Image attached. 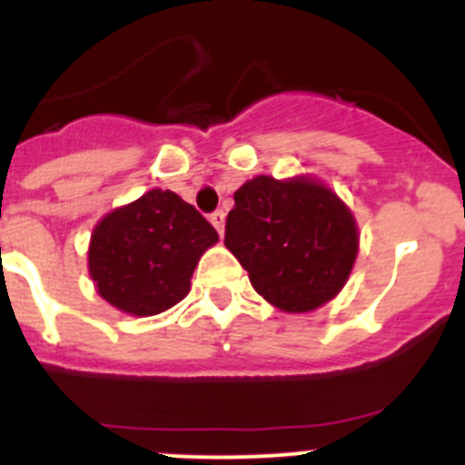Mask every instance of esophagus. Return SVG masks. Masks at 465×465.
<instances>
[{
	"instance_id": "obj_1",
	"label": "esophagus",
	"mask_w": 465,
	"mask_h": 465,
	"mask_svg": "<svg viewBox=\"0 0 465 465\" xmlns=\"http://www.w3.org/2000/svg\"><path fill=\"white\" fill-rule=\"evenodd\" d=\"M209 221H212V225H213V228L219 230V235H223V225H225V213H223V212H221V209H219V212H213V213H212V216H209Z\"/></svg>"
}]
</instances>
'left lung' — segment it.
Masks as SVG:
<instances>
[{"instance_id":"8db88e82","label":"left lung","mask_w":465,"mask_h":465,"mask_svg":"<svg viewBox=\"0 0 465 465\" xmlns=\"http://www.w3.org/2000/svg\"><path fill=\"white\" fill-rule=\"evenodd\" d=\"M225 246L262 298L298 314L340 293L359 253V230L323 183L256 176L235 191Z\"/></svg>"}]
</instances>
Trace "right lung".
Returning a JSON list of instances; mask_svg holds the SVG:
<instances>
[{
  "mask_svg": "<svg viewBox=\"0 0 465 465\" xmlns=\"http://www.w3.org/2000/svg\"><path fill=\"white\" fill-rule=\"evenodd\" d=\"M216 242L219 232L193 204L153 188L94 225L88 270L109 305L153 316L186 298L197 261Z\"/></svg>",
  "mask_w": 465,
  "mask_h": 465,
  "instance_id": "add662e5",
  "label": "right lung"
}]
</instances>
